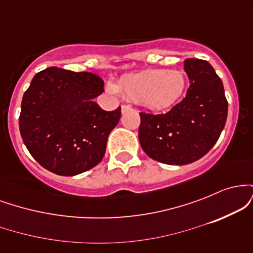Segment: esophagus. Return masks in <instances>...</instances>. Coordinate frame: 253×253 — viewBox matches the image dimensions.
Instances as JSON below:
<instances>
[{"label": "esophagus", "mask_w": 253, "mask_h": 253, "mask_svg": "<svg viewBox=\"0 0 253 253\" xmlns=\"http://www.w3.org/2000/svg\"><path fill=\"white\" fill-rule=\"evenodd\" d=\"M132 108H130L129 106H127V104H123V106H121V112H123V114L124 113H126V112H128V110H130Z\"/></svg>", "instance_id": "1"}]
</instances>
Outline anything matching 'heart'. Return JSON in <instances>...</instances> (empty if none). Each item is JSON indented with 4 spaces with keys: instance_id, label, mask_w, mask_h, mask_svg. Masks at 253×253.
Wrapping results in <instances>:
<instances>
[{
    "instance_id": "heart-1",
    "label": "heart",
    "mask_w": 253,
    "mask_h": 253,
    "mask_svg": "<svg viewBox=\"0 0 253 253\" xmlns=\"http://www.w3.org/2000/svg\"><path fill=\"white\" fill-rule=\"evenodd\" d=\"M187 86L184 75L177 70H147L121 77L119 84L107 83V90L120 94L147 108L163 110L173 106L182 97Z\"/></svg>"
}]
</instances>
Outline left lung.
<instances>
[{
  "instance_id": "8db88e82",
  "label": "left lung",
  "mask_w": 253,
  "mask_h": 253,
  "mask_svg": "<svg viewBox=\"0 0 253 253\" xmlns=\"http://www.w3.org/2000/svg\"><path fill=\"white\" fill-rule=\"evenodd\" d=\"M187 95L164 114L140 113L139 141L150 158L169 165L202 158L221 134L228 103L220 77L207 60L188 58Z\"/></svg>"
}]
</instances>
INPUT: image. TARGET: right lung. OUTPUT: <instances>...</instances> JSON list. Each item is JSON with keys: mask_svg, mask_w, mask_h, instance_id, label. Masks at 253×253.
<instances>
[{"mask_svg": "<svg viewBox=\"0 0 253 253\" xmlns=\"http://www.w3.org/2000/svg\"><path fill=\"white\" fill-rule=\"evenodd\" d=\"M103 81L91 72L52 68L38 72L25 91L19 127L24 144L46 170L75 176L102 161L107 139L121 117L94 98Z\"/></svg>", "mask_w": 253, "mask_h": 253, "instance_id": "add662e5", "label": "right lung"}]
</instances>
